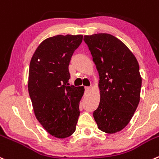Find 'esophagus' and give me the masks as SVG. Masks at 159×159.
Masks as SVG:
<instances>
[{
	"label": "esophagus",
	"mask_w": 159,
	"mask_h": 159,
	"mask_svg": "<svg viewBox=\"0 0 159 159\" xmlns=\"http://www.w3.org/2000/svg\"><path fill=\"white\" fill-rule=\"evenodd\" d=\"M84 89H85V92H89V91H90L91 88L90 87H85V88H84Z\"/></svg>",
	"instance_id": "34e87169"
}]
</instances>
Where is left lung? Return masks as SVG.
Returning a JSON list of instances; mask_svg holds the SVG:
<instances>
[{"label":"left lung","instance_id":"obj_1","mask_svg":"<svg viewBox=\"0 0 159 159\" xmlns=\"http://www.w3.org/2000/svg\"><path fill=\"white\" fill-rule=\"evenodd\" d=\"M84 41L99 75L100 102L94 119L102 131L115 134L129 124L139 104V64L128 47L110 34L84 35Z\"/></svg>","mask_w":159,"mask_h":159}]
</instances>
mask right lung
<instances>
[{
	"mask_svg": "<svg viewBox=\"0 0 159 159\" xmlns=\"http://www.w3.org/2000/svg\"><path fill=\"white\" fill-rule=\"evenodd\" d=\"M82 35H58L43 41L29 65V96L36 119L57 138H68L76 129L84 87L70 85L68 66Z\"/></svg>",
	"mask_w": 159,
	"mask_h": 159,
	"instance_id": "add662e5",
	"label": "right lung"
}]
</instances>
